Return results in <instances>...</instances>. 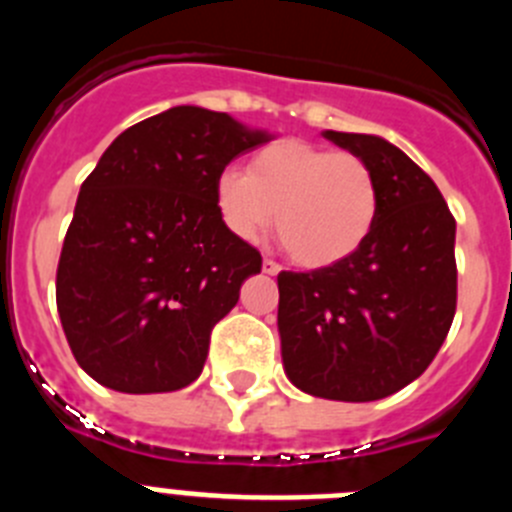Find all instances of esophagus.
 Segmentation results:
<instances>
[{"label": "esophagus", "instance_id": "obj_1", "mask_svg": "<svg viewBox=\"0 0 512 512\" xmlns=\"http://www.w3.org/2000/svg\"><path fill=\"white\" fill-rule=\"evenodd\" d=\"M279 271H282V266H279L277 261L264 259V274H271V277H274V274H279Z\"/></svg>", "mask_w": 512, "mask_h": 512}]
</instances>
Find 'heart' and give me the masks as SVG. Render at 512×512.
Listing matches in <instances>:
<instances>
[{
  "label": "heart",
  "mask_w": 512,
  "mask_h": 512,
  "mask_svg": "<svg viewBox=\"0 0 512 512\" xmlns=\"http://www.w3.org/2000/svg\"><path fill=\"white\" fill-rule=\"evenodd\" d=\"M215 205L230 233L259 241L277 215L279 241L292 261L325 269L354 256L379 215L377 174L356 153L300 138L274 140L215 179Z\"/></svg>",
  "instance_id": "obj_1"
}]
</instances>
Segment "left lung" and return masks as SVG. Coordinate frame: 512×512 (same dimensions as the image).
I'll use <instances>...</instances> for the list:
<instances>
[{
    "label": "left lung",
    "instance_id": "left-lung-1",
    "mask_svg": "<svg viewBox=\"0 0 512 512\" xmlns=\"http://www.w3.org/2000/svg\"><path fill=\"white\" fill-rule=\"evenodd\" d=\"M323 135L372 166L379 215L346 261L277 277L284 369L307 395L382 400L418 379L449 336L456 220L400 148L377 135Z\"/></svg>",
    "mask_w": 512,
    "mask_h": 512
}]
</instances>
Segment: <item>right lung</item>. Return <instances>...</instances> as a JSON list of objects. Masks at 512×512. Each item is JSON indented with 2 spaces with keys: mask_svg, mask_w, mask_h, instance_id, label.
I'll return each mask as SVG.
<instances>
[{
  "mask_svg": "<svg viewBox=\"0 0 512 512\" xmlns=\"http://www.w3.org/2000/svg\"><path fill=\"white\" fill-rule=\"evenodd\" d=\"M269 135L225 112L171 110L112 140L84 179L56 271V305L79 366L128 395L202 374L210 336L261 271L215 205V179Z\"/></svg>",
  "mask_w": 512,
  "mask_h": 512,
  "instance_id": "1",
  "label": "right lung"
}]
</instances>
